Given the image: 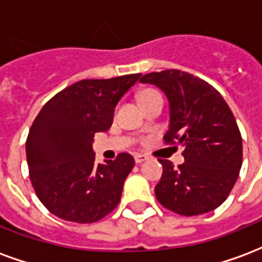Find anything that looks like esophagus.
Masks as SVG:
<instances>
[{
	"label": "esophagus",
	"mask_w": 262,
	"mask_h": 262,
	"mask_svg": "<svg viewBox=\"0 0 262 262\" xmlns=\"http://www.w3.org/2000/svg\"><path fill=\"white\" fill-rule=\"evenodd\" d=\"M147 160V156H144V154H136L135 156V161H136L137 164H140L143 161H146Z\"/></svg>",
	"instance_id": "34e87169"
}]
</instances>
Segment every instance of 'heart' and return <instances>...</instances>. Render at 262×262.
<instances>
[{
  "mask_svg": "<svg viewBox=\"0 0 262 262\" xmlns=\"http://www.w3.org/2000/svg\"><path fill=\"white\" fill-rule=\"evenodd\" d=\"M153 94H159V92L156 91V90H144V91L140 92V95H139V101L143 99V98L148 97V95H153Z\"/></svg>",
  "mask_w": 262,
  "mask_h": 262,
  "instance_id": "b5f03b06",
  "label": "heart"
}]
</instances>
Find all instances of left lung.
Instances as JSON below:
<instances>
[{"instance_id":"1","label":"left lung","mask_w":262,"mask_h":262,"mask_svg":"<svg viewBox=\"0 0 262 262\" xmlns=\"http://www.w3.org/2000/svg\"><path fill=\"white\" fill-rule=\"evenodd\" d=\"M142 82L161 88L170 102L165 144L182 147L185 163L174 168L168 160L156 185V198L181 216L208 213L225 202L243 163V142L234 115L220 92L181 70L148 73Z\"/></svg>"}]
</instances>
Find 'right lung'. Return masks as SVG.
Masks as SVG:
<instances>
[{
	"label": "right lung",
	"mask_w": 262,
	"mask_h": 262,
	"mask_svg": "<svg viewBox=\"0 0 262 262\" xmlns=\"http://www.w3.org/2000/svg\"><path fill=\"white\" fill-rule=\"evenodd\" d=\"M140 75L81 80L43 105L26 139V160L32 187L50 213L86 225L118 206L135 159L119 153L97 164L91 142L111 127L116 103Z\"/></svg>",
	"instance_id": "right-lung-1"
}]
</instances>
